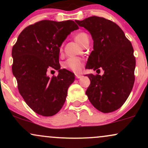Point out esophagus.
Masks as SVG:
<instances>
[{
    "mask_svg": "<svg viewBox=\"0 0 148 148\" xmlns=\"http://www.w3.org/2000/svg\"><path fill=\"white\" fill-rule=\"evenodd\" d=\"M82 75H81V74H76V77L77 78V79H81V77H82Z\"/></svg>",
    "mask_w": 148,
    "mask_h": 148,
    "instance_id": "1",
    "label": "esophagus"
}]
</instances>
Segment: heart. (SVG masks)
<instances>
[{"label": "heart", "mask_w": 148, "mask_h": 148, "mask_svg": "<svg viewBox=\"0 0 148 148\" xmlns=\"http://www.w3.org/2000/svg\"><path fill=\"white\" fill-rule=\"evenodd\" d=\"M88 39V36L86 33H79L75 35V40L76 42L82 46L84 43ZM63 67L64 68L70 69L75 72H79L83 67V61L81 59L76 57H70L63 62Z\"/></svg>", "instance_id": "b5f03b06"}]
</instances>
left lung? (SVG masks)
<instances>
[{
    "instance_id": "left-lung-1",
    "label": "left lung",
    "mask_w": 148,
    "mask_h": 148,
    "mask_svg": "<svg viewBox=\"0 0 148 148\" xmlns=\"http://www.w3.org/2000/svg\"><path fill=\"white\" fill-rule=\"evenodd\" d=\"M75 21L90 33L93 40V51L86 69L104 72L102 76L86 74L90 80L86 95L99 111H116L126 101L135 80L132 43L116 23L106 18L93 16Z\"/></svg>"
}]
</instances>
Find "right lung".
I'll return each mask as SVG.
<instances>
[{"instance_id": "add662e5", "label": "right lung", "mask_w": 148, "mask_h": 148, "mask_svg": "<svg viewBox=\"0 0 148 148\" xmlns=\"http://www.w3.org/2000/svg\"><path fill=\"white\" fill-rule=\"evenodd\" d=\"M79 26L72 20H43L26 27L18 35L12 51L13 75L20 95L33 111L52 116L62 108L67 90L74 81V73L60 69V47L71 32ZM58 70L50 78L47 71Z\"/></svg>"}]
</instances>
